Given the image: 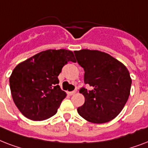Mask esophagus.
Returning <instances> with one entry per match:
<instances>
[{
	"instance_id": "1",
	"label": "esophagus",
	"mask_w": 148,
	"mask_h": 148,
	"mask_svg": "<svg viewBox=\"0 0 148 148\" xmlns=\"http://www.w3.org/2000/svg\"><path fill=\"white\" fill-rule=\"evenodd\" d=\"M75 92H76V91H72V92H69L68 94L69 95V96H73V95L75 94Z\"/></svg>"
}]
</instances>
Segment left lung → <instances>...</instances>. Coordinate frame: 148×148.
Listing matches in <instances>:
<instances>
[{
	"label": "left lung",
	"instance_id": "obj_1",
	"mask_svg": "<svg viewBox=\"0 0 148 148\" xmlns=\"http://www.w3.org/2000/svg\"><path fill=\"white\" fill-rule=\"evenodd\" d=\"M74 53L84 69L85 84L92 88L79 90L85 103L77 109L78 113L91 123L112 121L123 110L130 96L132 81L129 71L121 62L103 51L82 49Z\"/></svg>",
	"mask_w": 148,
	"mask_h": 148
}]
</instances>
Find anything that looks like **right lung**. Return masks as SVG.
Masks as SVG:
<instances>
[{
    "label": "right lung",
    "instance_id": "1",
    "mask_svg": "<svg viewBox=\"0 0 148 148\" xmlns=\"http://www.w3.org/2000/svg\"><path fill=\"white\" fill-rule=\"evenodd\" d=\"M75 62L73 51L49 49L41 51L14 69L9 82L14 103L23 115L44 121L57 113L66 92L58 76L68 62Z\"/></svg>",
    "mask_w": 148,
    "mask_h": 148
}]
</instances>
